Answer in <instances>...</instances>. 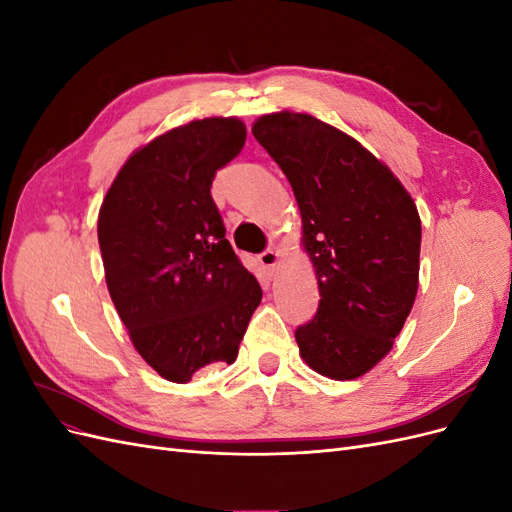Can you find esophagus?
I'll return each instance as SVG.
<instances>
[{
    "label": "esophagus",
    "instance_id": "obj_1",
    "mask_svg": "<svg viewBox=\"0 0 512 512\" xmlns=\"http://www.w3.org/2000/svg\"><path fill=\"white\" fill-rule=\"evenodd\" d=\"M258 260H260V265H262V267L269 269V271H273L277 265H280L282 256H280V252H277V250H267V252H262V254L258 256Z\"/></svg>",
    "mask_w": 512,
    "mask_h": 512
}]
</instances>
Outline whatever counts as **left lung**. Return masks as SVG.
<instances>
[{
	"label": "left lung",
	"mask_w": 512,
	"mask_h": 512,
	"mask_svg": "<svg viewBox=\"0 0 512 512\" xmlns=\"http://www.w3.org/2000/svg\"><path fill=\"white\" fill-rule=\"evenodd\" d=\"M301 211L320 305L297 329L301 359L331 380L361 378L391 352L418 290L421 218L393 170L307 113L254 121Z\"/></svg>",
	"instance_id": "left-lung-1"
}]
</instances>
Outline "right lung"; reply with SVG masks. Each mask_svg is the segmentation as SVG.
<instances>
[{
    "mask_svg": "<svg viewBox=\"0 0 512 512\" xmlns=\"http://www.w3.org/2000/svg\"><path fill=\"white\" fill-rule=\"evenodd\" d=\"M245 143L239 117L194 119L138 147L98 213L106 288L136 352L185 384L232 363L262 290L226 239L215 170Z\"/></svg>",
    "mask_w": 512,
    "mask_h": 512,
    "instance_id": "1",
    "label": "right lung"
}]
</instances>
